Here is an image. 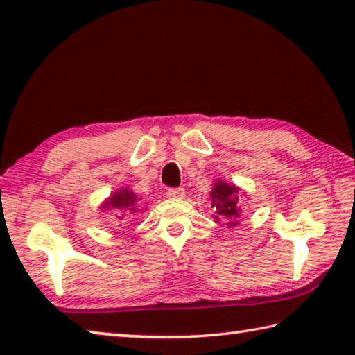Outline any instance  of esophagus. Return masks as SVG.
<instances>
[{"mask_svg":"<svg viewBox=\"0 0 355 355\" xmlns=\"http://www.w3.org/2000/svg\"><path fill=\"white\" fill-rule=\"evenodd\" d=\"M166 194L169 199H183L184 189L183 188H171V189H167Z\"/></svg>","mask_w":355,"mask_h":355,"instance_id":"esophagus-1","label":"esophagus"}]
</instances>
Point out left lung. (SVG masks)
Listing matches in <instances>:
<instances>
[{
	"mask_svg": "<svg viewBox=\"0 0 355 355\" xmlns=\"http://www.w3.org/2000/svg\"><path fill=\"white\" fill-rule=\"evenodd\" d=\"M239 189L233 184L218 182L211 191V203L216 209V220L225 222L228 227H235L239 218Z\"/></svg>",
	"mask_w": 355,
	"mask_h": 355,
	"instance_id": "obj_1",
	"label": "left lung"
}]
</instances>
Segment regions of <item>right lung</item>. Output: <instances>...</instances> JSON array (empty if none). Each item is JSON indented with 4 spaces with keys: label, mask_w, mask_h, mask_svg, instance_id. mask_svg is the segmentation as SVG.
<instances>
[{
    "label": "right lung",
    "mask_w": 355,
    "mask_h": 355,
    "mask_svg": "<svg viewBox=\"0 0 355 355\" xmlns=\"http://www.w3.org/2000/svg\"><path fill=\"white\" fill-rule=\"evenodd\" d=\"M135 203H136V196L133 192L128 191V189H122L119 191L117 194H114L110 197V200H107L103 209L107 211V209H112V211H135Z\"/></svg>",
    "instance_id": "add662e5"
}]
</instances>
